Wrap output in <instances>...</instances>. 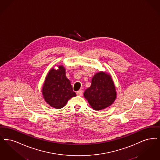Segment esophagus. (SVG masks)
Returning a JSON list of instances; mask_svg holds the SVG:
<instances>
[{
  "mask_svg": "<svg viewBox=\"0 0 160 160\" xmlns=\"http://www.w3.org/2000/svg\"><path fill=\"white\" fill-rule=\"evenodd\" d=\"M82 94H83V91L81 90L78 91L77 92V96H82Z\"/></svg>",
  "mask_w": 160,
  "mask_h": 160,
  "instance_id": "1",
  "label": "esophagus"
}]
</instances>
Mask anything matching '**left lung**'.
<instances>
[{
	"label": "left lung",
	"instance_id": "obj_1",
	"mask_svg": "<svg viewBox=\"0 0 160 160\" xmlns=\"http://www.w3.org/2000/svg\"><path fill=\"white\" fill-rule=\"evenodd\" d=\"M91 108L100 111L111 106L117 98V92L113 81L109 74L100 72L94 75L90 87L83 93Z\"/></svg>",
	"mask_w": 160,
	"mask_h": 160
}]
</instances>
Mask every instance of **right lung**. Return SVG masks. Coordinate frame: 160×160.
Segmentation results:
<instances>
[{"mask_svg": "<svg viewBox=\"0 0 160 160\" xmlns=\"http://www.w3.org/2000/svg\"><path fill=\"white\" fill-rule=\"evenodd\" d=\"M42 94L45 102L56 109L62 108L70 98L77 96L66 77L63 66H59L58 69L52 68L49 71L43 85Z\"/></svg>", "mask_w": 160, "mask_h": 160, "instance_id": "right-lung-1", "label": "right lung"}]
</instances>
